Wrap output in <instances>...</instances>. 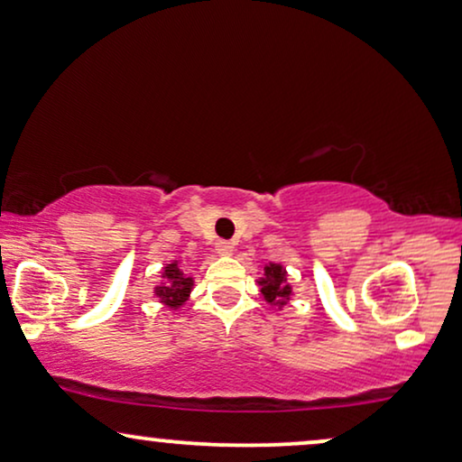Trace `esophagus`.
Masks as SVG:
<instances>
[{
    "instance_id": "obj_1",
    "label": "esophagus",
    "mask_w": 462,
    "mask_h": 462,
    "mask_svg": "<svg viewBox=\"0 0 462 462\" xmlns=\"http://www.w3.org/2000/svg\"><path fill=\"white\" fill-rule=\"evenodd\" d=\"M217 253L218 254H231L233 253V242H229V239H218L217 242Z\"/></svg>"
}]
</instances>
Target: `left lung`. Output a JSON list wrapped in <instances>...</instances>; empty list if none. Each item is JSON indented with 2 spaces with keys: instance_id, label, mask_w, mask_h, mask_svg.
Here are the masks:
<instances>
[{
  "instance_id": "left-lung-1",
  "label": "left lung",
  "mask_w": 462,
  "mask_h": 462,
  "mask_svg": "<svg viewBox=\"0 0 462 462\" xmlns=\"http://www.w3.org/2000/svg\"><path fill=\"white\" fill-rule=\"evenodd\" d=\"M286 282V273L280 265H269L265 267V278L261 280V292L269 303L273 305H284L286 299L291 297V286Z\"/></svg>"
}]
</instances>
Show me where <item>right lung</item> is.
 <instances>
[{"instance_id": "right-lung-1", "label": "right lung", "mask_w": 462, "mask_h": 462, "mask_svg": "<svg viewBox=\"0 0 462 462\" xmlns=\"http://www.w3.org/2000/svg\"><path fill=\"white\" fill-rule=\"evenodd\" d=\"M163 278L165 284L157 286L154 292H157V297H161V301L165 305H170V308H180V305L187 301L193 280L178 267V263H171V265L165 267Z\"/></svg>"}]
</instances>
